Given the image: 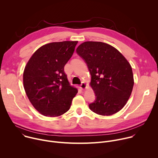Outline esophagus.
<instances>
[{"label":"esophagus","instance_id":"esophagus-1","mask_svg":"<svg viewBox=\"0 0 158 158\" xmlns=\"http://www.w3.org/2000/svg\"><path fill=\"white\" fill-rule=\"evenodd\" d=\"M80 87L82 90H84L86 88V84L84 83V82H82L81 84L80 85Z\"/></svg>","mask_w":158,"mask_h":158}]
</instances>
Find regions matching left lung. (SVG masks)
<instances>
[{
    "label": "left lung",
    "instance_id": "obj_1",
    "mask_svg": "<svg viewBox=\"0 0 158 158\" xmlns=\"http://www.w3.org/2000/svg\"><path fill=\"white\" fill-rule=\"evenodd\" d=\"M76 52L91 76L90 85L96 99L89 104V109L102 116L119 112L127 103L134 85L130 64L116 48L101 42H84Z\"/></svg>",
    "mask_w": 158,
    "mask_h": 158
}]
</instances>
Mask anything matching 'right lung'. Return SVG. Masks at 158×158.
Instances as JSON below:
<instances>
[{
    "mask_svg": "<svg viewBox=\"0 0 158 158\" xmlns=\"http://www.w3.org/2000/svg\"><path fill=\"white\" fill-rule=\"evenodd\" d=\"M78 41L51 42L32 56L24 69L26 93L34 108L45 116H59L68 110L77 93L70 85L64 65L72 57Z\"/></svg>",
    "mask_w": 158,
    "mask_h": 158,
    "instance_id": "right-lung-1",
    "label": "right lung"
}]
</instances>
